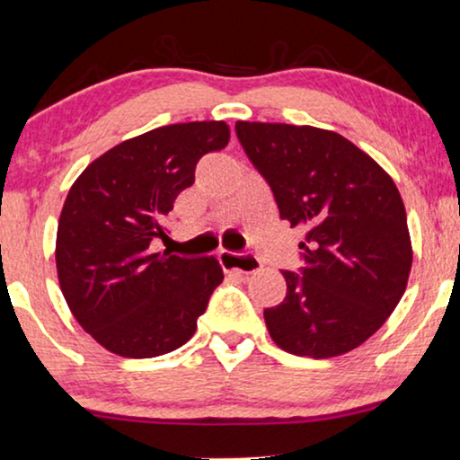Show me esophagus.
I'll return each instance as SVG.
<instances>
[{"label":"esophagus","instance_id":"esophagus-1","mask_svg":"<svg viewBox=\"0 0 460 460\" xmlns=\"http://www.w3.org/2000/svg\"><path fill=\"white\" fill-rule=\"evenodd\" d=\"M218 261H220V265L226 269V271H237L243 275L259 273L262 269V262L256 259V256L229 252V250H223V252L218 254Z\"/></svg>","mask_w":460,"mask_h":460}]
</instances>
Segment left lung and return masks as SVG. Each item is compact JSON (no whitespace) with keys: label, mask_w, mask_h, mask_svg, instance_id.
<instances>
[{"label":"left lung","mask_w":460,"mask_h":460,"mask_svg":"<svg viewBox=\"0 0 460 460\" xmlns=\"http://www.w3.org/2000/svg\"><path fill=\"white\" fill-rule=\"evenodd\" d=\"M235 132L271 185L279 217L305 231V267L284 271L286 298L265 309L269 334L303 358L351 351L394 314L412 269L394 179L332 130L240 119Z\"/></svg>","instance_id":"obj_1"}]
</instances>
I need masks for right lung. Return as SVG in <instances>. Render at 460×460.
Masks as SVG:
<instances>
[{"label": "right lung", "mask_w": 460, "mask_h": 460, "mask_svg": "<svg viewBox=\"0 0 460 460\" xmlns=\"http://www.w3.org/2000/svg\"><path fill=\"white\" fill-rule=\"evenodd\" d=\"M225 121L155 128L102 153L77 176L57 231V273L79 326L121 358H157L191 339L223 281L214 256L151 252L162 217L193 185L201 155L225 149Z\"/></svg>", "instance_id": "right-lung-1"}]
</instances>
